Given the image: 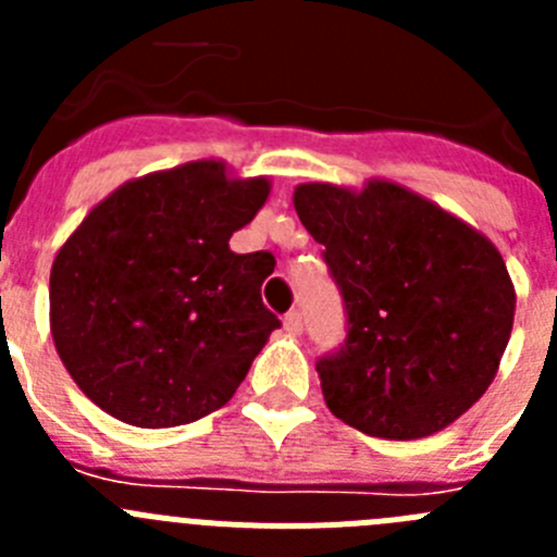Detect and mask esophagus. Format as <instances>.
Listing matches in <instances>:
<instances>
[{"mask_svg":"<svg viewBox=\"0 0 557 557\" xmlns=\"http://www.w3.org/2000/svg\"><path fill=\"white\" fill-rule=\"evenodd\" d=\"M284 329H287L289 334H301L304 321H301V312H298V309H289V312L284 314Z\"/></svg>","mask_w":557,"mask_h":557,"instance_id":"34e87169","label":"esophagus"}]
</instances>
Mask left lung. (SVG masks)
<instances>
[{
	"label": "left lung",
	"mask_w": 557,
	"mask_h": 557,
	"mask_svg": "<svg viewBox=\"0 0 557 557\" xmlns=\"http://www.w3.org/2000/svg\"><path fill=\"white\" fill-rule=\"evenodd\" d=\"M348 312L346 343L318 362L343 424L416 441L455 424L499 371L516 289L488 236L385 178L295 186Z\"/></svg>",
	"instance_id": "left-lung-1"
}]
</instances>
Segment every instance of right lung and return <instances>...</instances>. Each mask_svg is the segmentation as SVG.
I'll return each mask as SVG.
<instances>
[{"label":"right lung","mask_w":557,"mask_h":557,"mask_svg":"<svg viewBox=\"0 0 557 557\" xmlns=\"http://www.w3.org/2000/svg\"><path fill=\"white\" fill-rule=\"evenodd\" d=\"M270 195L200 159L113 189L55 253L49 332L102 412L164 430L220 410L278 318L262 304L275 259L228 239Z\"/></svg>","instance_id":"right-lung-1"}]
</instances>
